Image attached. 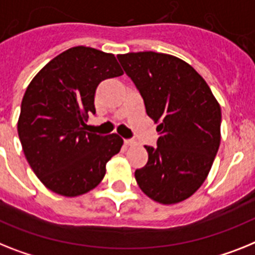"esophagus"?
Listing matches in <instances>:
<instances>
[{
  "instance_id": "obj_1",
  "label": "esophagus",
  "mask_w": 255,
  "mask_h": 255,
  "mask_svg": "<svg viewBox=\"0 0 255 255\" xmlns=\"http://www.w3.org/2000/svg\"><path fill=\"white\" fill-rule=\"evenodd\" d=\"M136 144V141L134 140H129V138H127V140H124V145H127V146H132V145Z\"/></svg>"
}]
</instances>
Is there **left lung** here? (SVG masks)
Masks as SVG:
<instances>
[{"instance_id": "1", "label": "left lung", "mask_w": 255, "mask_h": 255, "mask_svg": "<svg viewBox=\"0 0 255 255\" xmlns=\"http://www.w3.org/2000/svg\"><path fill=\"white\" fill-rule=\"evenodd\" d=\"M118 59L155 123L157 147L134 171L141 190L159 204L187 200L209 175L220 145L222 111L210 87L187 62L174 55L138 51Z\"/></svg>"}]
</instances>
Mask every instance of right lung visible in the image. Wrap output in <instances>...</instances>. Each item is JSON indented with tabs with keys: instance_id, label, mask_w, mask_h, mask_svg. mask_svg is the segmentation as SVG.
I'll list each match as a JSON object with an SVG mask.
<instances>
[{
	"instance_id": "1",
	"label": "right lung",
	"mask_w": 255,
	"mask_h": 255,
	"mask_svg": "<svg viewBox=\"0 0 255 255\" xmlns=\"http://www.w3.org/2000/svg\"><path fill=\"white\" fill-rule=\"evenodd\" d=\"M121 75L114 54L75 46L51 59L29 83L20 106L19 140L36 176L54 193L75 197L96 188L106 163L121 150L118 134L85 131L88 117L96 114L98 84Z\"/></svg>"
}]
</instances>
